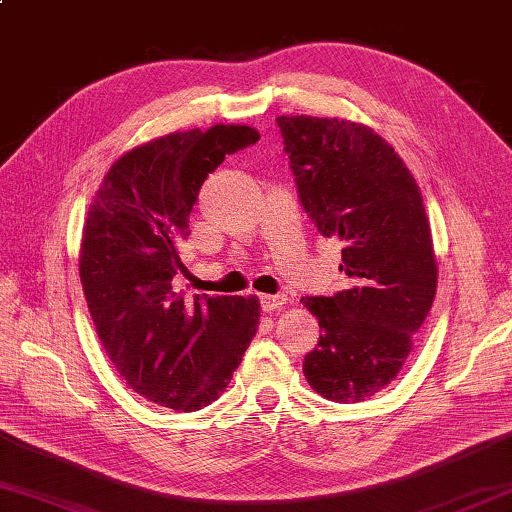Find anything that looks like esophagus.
<instances>
[{"instance_id":"34e87169","label":"esophagus","mask_w":512,"mask_h":512,"mask_svg":"<svg viewBox=\"0 0 512 512\" xmlns=\"http://www.w3.org/2000/svg\"><path fill=\"white\" fill-rule=\"evenodd\" d=\"M259 301H262L264 312H273V310L284 308V303L288 299H286V295H262V297H259Z\"/></svg>"}]
</instances>
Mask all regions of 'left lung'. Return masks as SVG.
I'll list each match as a JSON object with an SVG mask.
<instances>
[{
	"label": "left lung",
	"mask_w": 512,
	"mask_h": 512,
	"mask_svg": "<svg viewBox=\"0 0 512 512\" xmlns=\"http://www.w3.org/2000/svg\"><path fill=\"white\" fill-rule=\"evenodd\" d=\"M277 125L303 209L341 242L347 279L334 297L301 299L321 328L303 374L323 398L361 402L398 376L436 299L422 193L372 127L319 116H279Z\"/></svg>",
	"instance_id": "8db88e82"
}]
</instances>
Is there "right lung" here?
<instances>
[{
    "label": "right lung",
    "mask_w": 512,
    "mask_h": 512,
    "mask_svg": "<svg viewBox=\"0 0 512 512\" xmlns=\"http://www.w3.org/2000/svg\"><path fill=\"white\" fill-rule=\"evenodd\" d=\"M257 140L248 125L149 140L114 162L85 217L79 275L96 334L125 383L160 407L211 405L257 332V297L184 301L171 288L202 182Z\"/></svg>",
    "instance_id": "1"
}]
</instances>
